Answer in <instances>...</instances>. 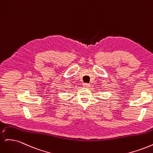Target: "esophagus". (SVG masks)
Here are the masks:
<instances>
[{"mask_svg": "<svg viewBox=\"0 0 153 153\" xmlns=\"http://www.w3.org/2000/svg\"><path fill=\"white\" fill-rule=\"evenodd\" d=\"M83 86H84V87H85V88H89L91 85H90V84H87V83H85V84H83Z\"/></svg>", "mask_w": 153, "mask_h": 153, "instance_id": "obj_1", "label": "esophagus"}]
</instances>
